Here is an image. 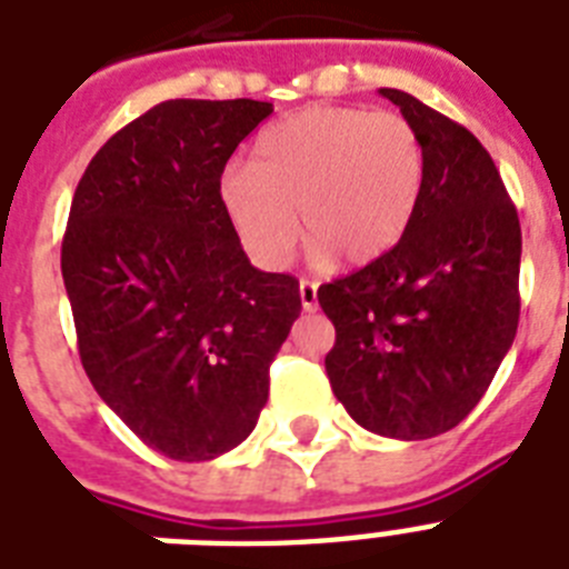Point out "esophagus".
<instances>
[{
  "mask_svg": "<svg viewBox=\"0 0 569 569\" xmlns=\"http://www.w3.org/2000/svg\"><path fill=\"white\" fill-rule=\"evenodd\" d=\"M298 289H301V307H303V310H307V312L316 310V307H319V283H316V280H310V277H303Z\"/></svg>",
  "mask_w": 569,
  "mask_h": 569,
  "instance_id": "34e87169",
  "label": "esophagus"
}]
</instances>
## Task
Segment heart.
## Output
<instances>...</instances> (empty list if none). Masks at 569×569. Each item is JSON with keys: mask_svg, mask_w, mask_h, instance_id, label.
Returning <instances> with one entry per match:
<instances>
[{"mask_svg": "<svg viewBox=\"0 0 569 569\" xmlns=\"http://www.w3.org/2000/svg\"><path fill=\"white\" fill-rule=\"evenodd\" d=\"M425 186V147L396 111L316 106L262 129L248 171L221 182L223 212L259 266H283L298 239L342 266L392 250Z\"/></svg>", "mask_w": 569, "mask_h": 569, "instance_id": "1", "label": "heart"}]
</instances>
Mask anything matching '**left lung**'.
<instances>
[{
    "mask_svg": "<svg viewBox=\"0 0 569 569\" xmlns=\"http://www.w3.org/2000/svg\"><path fill=\"white\" fill-rule=\"evenodd\" d=\"M380 93L422 138V197L396 248L319 289L337 328L325 369L366 431L428 440L467 419L517 337L522 232L467 127L405 91Z\"/></svg>",
    "mask_w": 569,
    "mask_h": 569,
    "instance_id": "8db88e82",
    "label": "left lung"
}]
</instances>
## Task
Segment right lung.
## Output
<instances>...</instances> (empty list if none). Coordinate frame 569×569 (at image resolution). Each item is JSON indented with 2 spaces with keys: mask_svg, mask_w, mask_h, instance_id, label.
<instances>
[{
  "mask_svg": "<svg viewBox=\"0 0 569 569\" xmlns=\"http://www.w3.org/2000/svg\"><path fill=\"white\" fill-rule=\"evenodd\" d=\"M259 100H164L114 132L76 186L61 274L93 389L171 460L236 449L301 316L292 274L250 266L221 203Z\"/></svg>",
  "mask_w": 569,
  "mask_h": 569,
  "instance_id": "obj_1",
  "label": "right lung"
}]
</instances>
